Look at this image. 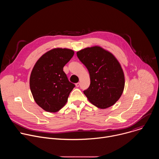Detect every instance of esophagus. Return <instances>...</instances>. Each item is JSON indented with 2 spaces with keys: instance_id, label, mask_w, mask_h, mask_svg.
I'll return each mask as SVG.
<instances>
[{
  "instance_id": "obj_1",
  "label": "esophagus",
  "mask_w": 159,
  "mask_h": 159,
  "mask_svg": "<svg viewBox=\"0 0 159 159\" xmlns=\"http://www.w3.org/2000/svg\"><path fill=\"white\" fill-rule=\"evenodd\" d=\"M75 86H76L77 87H79L80 86V82H78V83L75 84Z\"/></svg>"
}]
</instances>
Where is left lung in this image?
I'll return each instance as SVG.
<instances>
[{
  "label": "left lung",
  "instance_id": "obj_1",
  "mask_svg": "<svg viewBox=\"0 0 159 159\" xmlns=\"http://www.w3.org/2000/svg\"><path fill=\"white\" fill-rule=\"evenodd\" d=\"M77 55L89 72L90 86L84 91L88 100L100 109L114 105L121 96L125 83L118 60L99 46L82 49Z\"/></svg>",
  "mask_w": 159,
  "mask_h": 159
}]
</instances>
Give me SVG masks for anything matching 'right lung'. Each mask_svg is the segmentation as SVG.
Here are the masks:
<instances>
[{
    "instance_id": "obj_1",
    "label": "right lung",
    "mask_w": 159,
    "mask_h": 159,
    "mask_svg": "<svg viewBox=\"0 0 159 159\" xmlns=\"http://www.w3.org/2000/svg\"><path fill=\"white\" fill-rule=\"evenodd\" d=\"M74 55L70 49L53 48L35 63L30 79V89L35 102L44 111L56 112L66 103L75 85L69 81L63 69Z\"/></svg>"
}]
</instances>
